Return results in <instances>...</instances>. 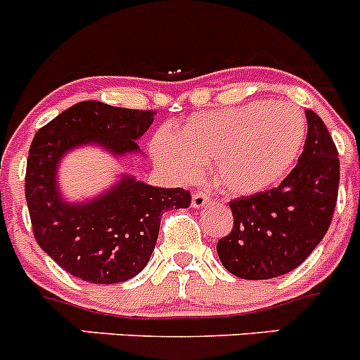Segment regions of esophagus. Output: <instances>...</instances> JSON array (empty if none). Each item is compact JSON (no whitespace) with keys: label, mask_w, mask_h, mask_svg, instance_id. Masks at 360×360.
Masks as SVG:
<instances>
[{"label":"esophagus","mask_w":360,"mask_h":360,"mask_svg":"<svg viewBox=\"0 0 360 360\" xmlns=\"http://www.w3.org/2000/svg\"><path fill=\"white\" fill-rule=\"evenodd\" d=\"M208 200H210V196H208V194H205L203 191H194V194H193V207L194 208H203L205 205L208 203Z\"/></svg>","instance_id":"34e87169"}]
</instances>
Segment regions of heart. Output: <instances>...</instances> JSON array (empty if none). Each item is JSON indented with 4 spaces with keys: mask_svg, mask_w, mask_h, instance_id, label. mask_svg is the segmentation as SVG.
<instances>
[{
    "mask_svg": "<svg viewBox=\"0 0 360 360\" xmlns=\"http://www.w3.org/2000/svg\"><path fill=\"white\" fill-rule=\"evenodd\" d=\"M307 136L306 116L288 102L258 101L203 111L153 139V155L180 178L212 160L219 186L255 194L279 184L295 166Z\"/></svg>",
    "mask_w": 360,
    "mask_h": 360,
    "instance_id": "obj_1",
    "label": "heart"
}]
</instances>
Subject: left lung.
<instances>
[{
    "instance_id": "left-lung-1",
    "label": "left lung",
    "mask_w": 360,
    "mask_h": 360,
    "mask_svg": "<svg viewBox=\"0 0 360 360\" xmlns=\"http://www.w3.org/2000/svg\"><path fill=\"white\" fill-rule=\"evenodd\" d=\"M299 164L274 189L229 201L233 228L217 242L226 270L242 279H272L297 269L330 226L340 187V157L327 127L306 111Z\"/></svg>"
}]
</instances>
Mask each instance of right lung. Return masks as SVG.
Listing matches in <instances>:
<instances>
[{
    "mask_svg": "<svg viewBox=\"0 0 360 360\" xmlns=\"http://www.w3.org/2000/svg\"><path fill=\"white\" fill-rule=\"evenodd\" d=\"M152 109H125L98 101L77 102L39 129L26 164L24 194L35 240L74 277L112 285L141 272L159 237L162 214L187 208L191 193L160 189L125 176L88 203H65L56 167L68 150L98 143L116 155L138 152L136 139L152 125Z\"/></svg>",
    "mask_w": 360,
    "mask_h": 360,
    "instance_id": "1",
    "label": "right lung"
}]
</instances>
